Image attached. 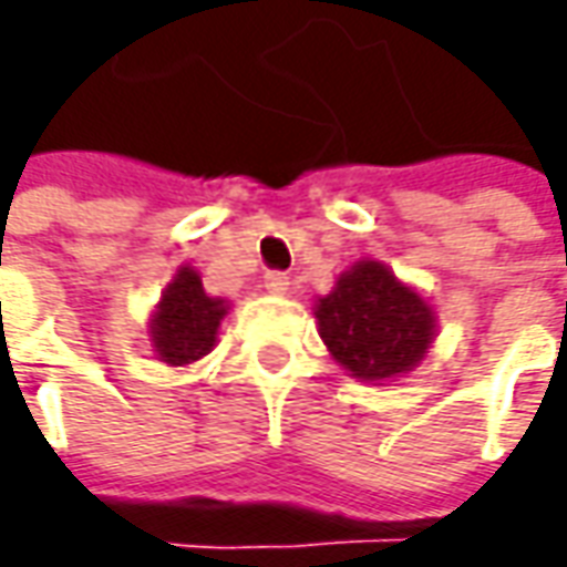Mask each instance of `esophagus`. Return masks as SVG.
Listing matches in <instances>:
<instances>
[{
  "instance_id": "obj_1",
  "label": "esophagus",
  "mask_w": 567,
  "mask_h": 567,
  "mask_svg": "<svg viewBox=\"0 0 567 567\" xmlns=\"http://www.w3.org/2000/svg\"><path fill=\"white\" fill-rule=\"evenodd\" d=\"M265 290L274 296H284L287 290H290V277L287 274H280V271H271V274H265Z\"/></svg>"
}]
</instances>
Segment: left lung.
I'll return each mask as SVG.
<instances>
[{
    "label": "left lung",
    "mask_w": 567,
    "mask_h": 567,
    "mask_svg": "<svg viewBox=\"0 0 567 567\" xmlns=\"http://www.w3.org/2000/svg\"><path fill=\"white\" fill-rule=\"evenodd\" d=\"M318 334L353 379L384 384L413 372L439 334V316L416 287L375 258L340 274L316 299Z\"/></svg>",
    "instance_id": "left-lung-1"
}]
</instances>
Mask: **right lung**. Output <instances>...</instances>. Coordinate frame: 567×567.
<instances>
[{"instance_id": "right-lung-1", "label": "right lung", "mask_w": 567, "mask_h": 567, "mask_svg": "<svg viewBox=\"0 0 567 567\" xmlns=\"http://www.w3.org/2000/svg\"><path fill=\"white\" fill-rule=\"evenodd\" d=\"M227 312V299L207 296L202 274L192 265H179L147 318V340L154 357L166 365L198 362L217 347L220 321Z\"/></svg>"}]
</instances>
